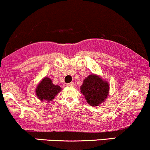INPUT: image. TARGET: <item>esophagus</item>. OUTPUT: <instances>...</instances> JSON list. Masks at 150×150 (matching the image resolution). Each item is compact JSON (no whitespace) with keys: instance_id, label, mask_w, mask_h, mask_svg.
I'll list each match as a JSON object with an SVG mask.
<instances>
[{"instance_id":"34e87169","label":"esophagus","mask_w":150,"mask_h":150,"mask_svg":"<svg viewBox=\"0 0 150 150\" xmlns=\"http://www.w3.org/2000/svg\"><path fill=\"white\" fill-rule=\"evenodd\" d=\"M67 86H68V87H75V83H74V82H70V83L67 84Z\"/></svg>"}]
</instances>
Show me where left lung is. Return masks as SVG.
Listing matches in <instances>:
<instances>
[{"mask_svg": "<svg viewBox=\"0 0 150 150\" xmlns=\"http://www.w3.org/2000/svg\"><path fill=\"white\" fill-rule=\"evenodd\" d=\"M80 90L89 105L97 106L108 97L109 85L99 75L92 74L84 80Z\"/></svg>", "mask_w": 150, "mask_h": 150, "instance_id": "obj_1", "label": "left lung"}]
</instances>
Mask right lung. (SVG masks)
<instances>
[{
  "label": "right lung",
  "instance_id": "add662e5",
  "mask_svg": "<svg viewBox=\"0 0 150 150\" xmlns=\"http://www.w3.org/2000/svg\"><path fill=\"white\" fill-rule=\"evenodd\" d=\"M61 89L58 85H53L52 80L49 77H45L37 85L36 94L39 100H46L51 102Z\"/></svg>",
  "mask_w": 150,
  "mask_h": 150
}]
</instances>
